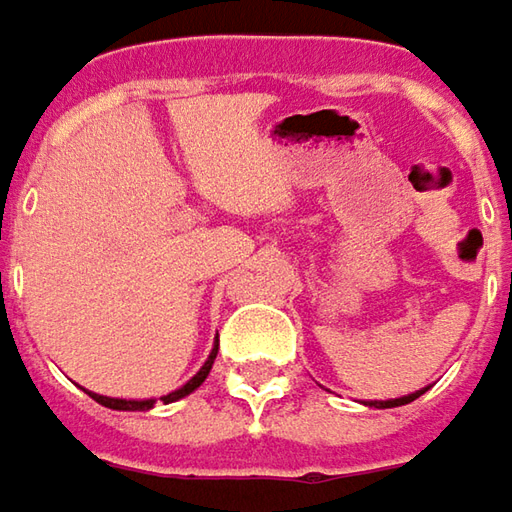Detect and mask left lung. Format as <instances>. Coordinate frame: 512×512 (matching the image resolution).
<instances>
[{"label": "left lung", "instance_id": "left-lung-1", "mask_svg": "<svg viewBox=\"0 0 512 512\" xmlns=\"http://www.w3.org/2000/svg\"><path fill=\"white\" fill-rule=\"evenodd\" d=\"M427 390V387H424ZM424 390H419V393H410V396H402V399H390V402H370V407H399V404H407L413 402V399H419Z\"/></svg>", "mask_w": 512, "mask_h": 512}]
</instances>
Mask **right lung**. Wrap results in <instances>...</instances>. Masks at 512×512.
Listing matches in <instances>:
<instances>
[{"mask_svg": "<svg viewBox=\"0 0 512 512\" xmlns=\"http://www.w3.org/2000/svg\"><path fill=\"white\" fill-rule=\"evenodd\" d=\"M216 353H219V342H216V347H213V353L207 356V362L202 364V370H199V373H196L185 387H179V390H173V393H168V396H162V402L165 404L176 402V399H182V396H187V393H193V390L207 379V373H210V367H213ZM90 396H93L99 404H105V407H113V410H150V407H153V399H145V402H125V399H108V396H99V393H90Z\"/></svg>", "mask_w": 512, "mask_h": 512, "instance_id": "obj_1", "label": "right lung"}]
</instances>
